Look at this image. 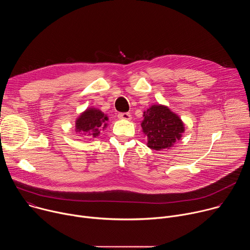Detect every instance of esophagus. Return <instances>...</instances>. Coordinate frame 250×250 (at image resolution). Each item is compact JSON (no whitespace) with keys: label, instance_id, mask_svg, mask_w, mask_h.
<instances>
[{"label":"esophagus","instance_id":"obj_1","mask_svg":"<svg viewBox=\"0 0 250 250\" xmlns=\"http://www.w3.org/2000/svg\"><path fill=\"white\" fill-rule=\"evenodd\" d=\"M119 119L120 120H126V121H129L131 119V115L129 113H121L118 115Z\"/></svg>","mask_w":250,"mask_h":250}]
</instances>
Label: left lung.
I'll use <instances>...</instances> for the list:
<instances>
[{
	"label": "left lung",
	"mask_w": 250,
	"mask_h": 250,
	"mask_svg": "<svg viewBox=\"0 0 250 250\" xmlns=\"http://www.w3.org/2000/svg\"><path fill=\"white\" fill-rule=\"evenodd\" d=\"M144 118L141 127L147 137V146L157 151L172 147L185 131L180 117L164 104H152Z\"/></svg>",
	"instance_id": "1"
}]
</instances>
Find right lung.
Instances as JSON below:
<instances>
[{
	"instance_id": "1",
	"label": "right lung",
	"mask_w": 250,
	"mask_h": 250,
	"mask_svg": "<svg viewBox=\"0 0 250 250\" xmlns=\"http://www.w3.org/2000/svg\"><path fill=\"white\" fill-rule=\"evenodd\" d=\"M109 118L97 108H88L77 118L75 131L83 137L94 139L100 135V131L108 126Z\"/></svg>"
}]
</instances>
